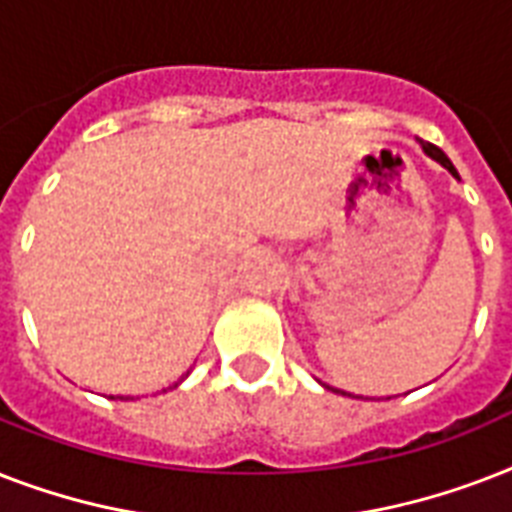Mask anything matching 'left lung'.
<instances>
[{
  "label": "left lung",
  "mask_w": 512,
  "mask_h": 512,
  "mask_svg": "<svg viewBox=\"0 0 512 512\" xmlns=\"http://www.w3.org/2000/svg\"><path fill=\"white\" fill-rule=\"evenodd\" d=\"M422 151H425V154H428L430 159H436V162H441V164H444L446 170L452 172L454 177H460V175H457V170H454V164L449 162V156H446L444 151H441V148H438V146H433V143H422Z\"/></svg>",
  "instance_id": "obj_1"
}]
</instances>
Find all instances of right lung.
I'll return each instance as SVG.
<instances>
[{
    "mask_svg": "<svg viewBox=\"0 0 512 512\" xmlns=\"http://www.w3.org/2000/svg\"><path fill=\"white\" fill-rule=\"evenodd\" d=\"M119 398H122V396H119Z\"/></svg>",
    "mask_w": 512,
    "mask_h": 512,
    "instance_id": "obj_1",
    "label": "right lung"
}]
</instances>
